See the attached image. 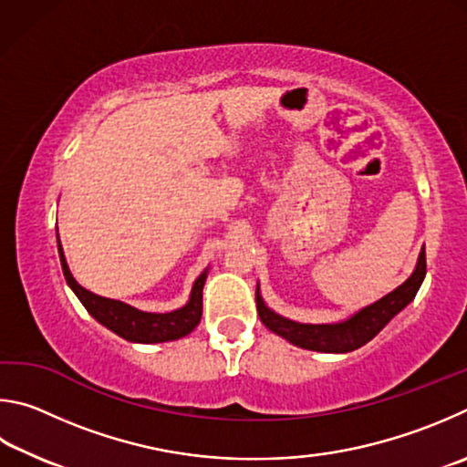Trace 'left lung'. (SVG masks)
I'll list each match as a JSON object with an SVG mask.
<instances>
[{"mask_svg":"<svg viewBox=\"0 0 467 467\" xmlns=\"http://www.w3.org/2000/svg\"><path fill=\"white\" fill-rule=\"evenodd\" d=\"M427 275V254H424V246L420 250L419 263H416L414 273L410 279L400 285L398 289L388 293L386 297L375 301L373 306H367L361 312L355 314L348 320L340 324H299L291 322L287 317L276 316L265 306V301L256 296L258 316L268 330H273L279 337L287 338L291 345L317 350V353H350V350L361 348L371 338L378 337L383 326H386L391 317L410 304L416 297L420 285Z\"/></svg>","mask_w":467,"mask_h":467,"instance_id":"1","label":"left lung"}]
</instances>
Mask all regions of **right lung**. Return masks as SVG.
I'll use <instances>...</instances> for the list:
<instances>
[{
    "label": "right lung",
    "mask_w": 467,
    "mask_h": 467,
    "mask_svg": "<svg viewBox=\"0 0 467 467\" xmlns=\"http://www.w3.org/2000/svg\"><path fill=\"white\" fill-rule=\"evenodd\" d=\"M57 246H59V258L61 268L69 287L76 293L78 299L84 304V307L92 314L98 322L106 328L119 334L125 340L130 342H166L182 338L191 334L201 322L202 316V285L207 279V273H202L192 285L191 299L184 307L176 309L170 314H147L139 312V309L130 307L117 299H106L100 296H94L88 289L78 285L69 273V266L65 263L63 248L59 242V234H57Z\"/></svg>",
    "instance_id": "right-lung-1"
}]
</instances>
